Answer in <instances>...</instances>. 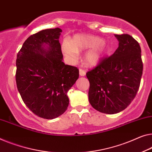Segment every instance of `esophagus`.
<instances>
[{
	"label": "esophagus",
	"instance_id": "34e87169",
	"mask_svg": "<svg viewBox=\"0 0 152 152\" xmlns=\"http://www.w3.org/2000/svg\"><path fill=\"white\" fill-rule=\"evenodd\" d=\"M79 74H80V75L81 76H85L86 72L83 69H79Z\"/></svg>",
	"mask_w": 152,
	"mask_h": 152
}]
</instances>
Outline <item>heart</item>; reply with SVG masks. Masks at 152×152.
Returning a JSON list of instances; mask_svg holds the SVG:
<instances>
[{"label":"heart","mask_w":152,"mask_h":152,"mask_svg":"<svg viewBox=\"0 0 152 152\" xmlns=\"http://www.w3.org/2000/svg\"><path fill=\"white\" fill-rule=\"evenodd\" d=\"M101 38L85 34H79L74 37L72 42L65 39L62 44V50L65 56L71 61L78 58V53L87 49L92 48L86 54V64L94 66L98 64L106 50V45Z\"/></svg>","instance_id":"obj_1"}]
</instances>
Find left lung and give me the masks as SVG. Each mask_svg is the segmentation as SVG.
I'll list each match as a JSON object with an SVG mask.
<instances>
[{"label": "left lung", "mask_w": 152, "mask_h": 152, "mask_svg": "<svg viewBox=\"0 0 152 152\" xmlns=\"http://www.w3.org/2000/svg\"><path fill=\"white\" fill-rule=\"evenodd\" d=\"M119 47L87 72L89 100L98 111L115 114L124 110L135 98L142 74L141 50L128 34L115 35Z\"/></svg>", "instance_id": "8db88e82"}]
</instances>
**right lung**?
Masks as SVG:
<instances>
[{
    "label": "right lung",
    "mask_w": 152,
    "mask_h": 152,
    "mask_svg": "<svg viewBox=\"0 0 152 152\" xmlns=\"http://www.w3.org/2000/svg\"><path fill=\"white\" fill-rule=\"evenodd\" d=\"M59 28L31 35L17 54L15 80L26 106L37 116L58 117L69 105L67 92L79 76L76 67L63 62Z\"/></svg>",
    "instance_id": "1"
}]
</instances>
